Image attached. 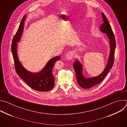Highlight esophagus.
I'll return each mask as SVG.
<instances>
[{
    "mask_svg": "<svg viewBox=\"0 0 127 127\" xmlns=\"http://www.w3.org/2000/svg\"><path fill=\"white\" fill-rule=\"evenodd\" d=\"M66 57L67 60H71L73 57V54L71 51H69L67 52L66 54Z\"/></svg>",
    "mask_w": 127,
    "mask_h": 127,
    "instance_id": "esophagus-1",
    "label": "esophagus"
}]
</instances>
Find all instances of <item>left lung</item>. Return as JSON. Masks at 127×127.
I'll return each instance as SVG.
<instances>
[{"mask_svg": "<svg viewBox=\"0 0 127 127\" xmlns=\"http://www.w3.org/2000/svg\"><path fill=\"white\" fill-rule=\"evenodd\" d=\"M102 18L103 23L100 26L99 29L101 32L106 33L109 39L110 46L109 58L107 61V64L102 73L99 75L92 78H86L84 77L82 73L83 68L82 64L77 60L74 62L73 68L76 73L77 81L79 85L83 88H90L100 83L104 79L114 65V56L116 46L115 37L110 24L108 23L105 15L103 12L102 13Z\"/></svg>", "mask_w": 127, "mask_h": 127, "instance_id": "1", "label": "left lung"}]
</instances>
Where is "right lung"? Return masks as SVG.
Masks as SVG:
<instances>
[{
    "label": "right lung",
    "instance_id": "right-lung-1",
    "mask_svg": "<svg viewBox=\"0 0 127 127\" xmlns=\"http://www.w3.org/2000/svg\"><path fill=\"white\" fill-rule=\"evenodd\" d=\"M26 15L24 16L14 35L11 45V51L14 60L15 69L19 75L29 86L37 91L45 92L51 90L54 86L55 81L52 74L53 68L56 61L60 59L57 56L50 59L44 68L37 73H32L27 70L19 61L17 53V42H19L23 32Z\"/></svg>",
    "mask_w": 127,
    "mask_h": 127
}]
</instances>
